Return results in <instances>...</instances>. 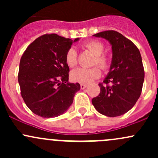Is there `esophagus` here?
Returning a JSON list of instances; mask_svg holds the SVG:
<instances>
[{"mask_svg":"<svg viewBox=\"0 0 158 158\" xmlns=\"http://www.w3.org/2000/svg\"><path fill=\"white\" fill-rule=\"evenodd\" d=\"M80 87H81V89H84L86 88L87 85H85V84H81Z\"/></svg>","mask_w":158,"mask_h":158,"instance_id":"34e87169","label":"esophagus"}]
</instances>
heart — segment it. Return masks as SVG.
I'll return each instance as SVG.
<instances>
[{
  "instance_id": "1",
  "label": "heart",
  "mask_w": 158,
  "mask_h": 158,
  "mask_svg": "<svg viewBox=\"0 0 158 158\" xmlns=\"http://www.w3.org/2000/svg\"><path fill=\"white\" fill-rule=\"evenodd\" d=\"M85 47L95 55L93 64H98L102 69H106L109 66V59L103 55L104 45L98 41H90L85 44ZM66 62L69 67H73L77 64V52L76 49L71 47L68 49L66 55ZM101 76V70L98 66L92 68L79 67L70 73V78L73 81L79 83H89L93 82Z\"/></svg>"
}]
</instances>
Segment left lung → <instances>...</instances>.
<instances>
[{"instance_id":"left-lung-1","label":"left lung","mask_w":158,"mask_h":158,"mask_svg":"<svg viewBox=\"0 0 158 158\" xmlns=\"http://www.w3.org/2000/svg\"><path fill=\"white\" fill-rule=\"evenodd\" d=\"M93 36L109 41L112 58L103 81L106 85H98L100 93L92 98V105L103 115H122L133 108L141 95L144 79L141 53L131 41L118 32L107 30Z\"/></svg>"}]
</instances>
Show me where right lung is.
Segmentation results:
<instances>
[{"instance_id": "add662e5", "label": "right lung", "mask_w": 158, "mask_h": 158, "mask_svg": "<svg viewBox=\"0 0 158 158\" xmlns=\"http://www.w3.org/2000/svg\"><path fill=\"white\" fill-rule=\"evenodd\" d=\"M79 40L45 34L23 52L18 82L23 101L34 114L47 118L57 117L73 104L80 85L69 82L66 55L72 44Z\"/></svg>"}]
</instances>
